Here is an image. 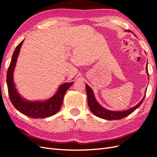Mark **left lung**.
Wrapping results in <instances>:
<instances>
[{
	"label": "left lung",
	"mask_w": 157,
	"mask_h": 157,
	"mask_svg": "<svg viewBox=\"0 0 157 157\" xmlns=\"http://www.w3.org/2000/svg\"><path fill=\"white\" fill-rule=\"evenodd\" d=\"M125 31L132 33V31H128V30H126ZM133 34H134V33H133ZM146 72H147V74L148 75V77H149L148 69H147V63L146 66ZM86 94H87V98H88V104L90 111H91L93 113V114H94L96 117L101 118H103V119H105L107 121L119 120V119H121V118H123L130 115L131 113H132L136 110V109H137L141 105L142 103H143L145 97V94H146V90H145V93L143 99H142L141 101L137 103L136 106L131 107L130 109H128V110H126V111H117L109 110V109H107L105 108H104L103 107H102L96 100L92 88L86 84Z\"/></svg>",
	"instance_id": "1"
}]
</instances>
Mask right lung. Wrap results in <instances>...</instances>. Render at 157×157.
Returning a JSON list of instances; mask_svg holds the SVG:
<instances>
[{
	"label": "right lung",
	"instance_id": "right-lung-1",
	"mask_svg": "<svg viewBox=\"0 0 157 157\" xmlns=\"http://www.w3.org/2000/svg\"><path fill=\"white\" fill-rule=\"evenodd\" d=\"M24 40L19 44L14 50L10 66L8 69L6 83L8 95L12 105L18 111L33 118H42L54 115L62 105L65 92L73 82H65L61 84L53 96L45 101H29L23 98L18 92L13 82V72L21 46Z\"/></svg>",
	"mask_w": 157,
	"mask_h": 157
}]
</instances>
